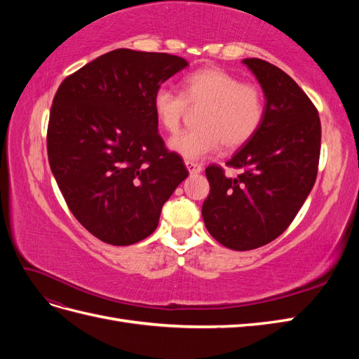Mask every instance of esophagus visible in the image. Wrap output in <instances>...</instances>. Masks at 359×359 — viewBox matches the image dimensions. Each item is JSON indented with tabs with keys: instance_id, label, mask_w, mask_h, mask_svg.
Segmentation results:
<instances>
[{
	"instance_id": "esophagus-1",
	"label": "esophagus",
	"mask_w": 359,
	"mask_h": 359,
	"mask_svg": "<svg viewBox=\"0 0 359 359\" xmlns=\"http://www.w3.org/2000/svg\"><path fill=\"white\" fill-rule=\"evenodd\" d=\"M186 168L190 173H199L202 170V165H199V163H196V161H190V160H186Z\"/></svg>"
}]
</instances>
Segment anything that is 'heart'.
I'll use <instances>...</instances> for the list:
<instances>
[{
	"instance_id": "b5f03b06",
	"label": "heart",
	"mask_w": 359,
	"mask_h": 359,
	"mask_svg": "<svg viewBox=\"0 0 359 359\" xmlns=\"http://www.w3.org/2000/svg\"><path fill=\"white\" fill-rule=\"evenodd\" d=\"M191 109L199 127L170 139L169 147L189 160H199L220 148L233 151L253 139L265 116L264 95L256 85L243 83L220 67L194 70L181 82V93L161 86L153 111L166 132L175 135Z\"/></svg>"
}]
</instances>
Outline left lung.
<instances>
[{"instance_id":"8db88e82","label":"left lung","mask_w":359,"mask_h":359,"mask_svg":"<svg viewBox=\"0 0 359 359\" xmlns=\"http://www.w3.org/2000/svg\"><path fill=\"white\" fill-rule=\"evenodd\" d=\"M265 94V116L257 133L226 163L241 169H205L210 194L202 205L206 229L222 245L245 252L283 233L306 202L318 177L320 119L298 83L259 58L243 60Z\"/></svg>"}]
</instances>
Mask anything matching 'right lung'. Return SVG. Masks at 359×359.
I'll return each instance as SVG.
<instances>
[{"mask_svg": "<svg viewBox=\"0 0 359 359\" xmlns=\"http://www.w3.org/2000/svg\"><path fill=\"white\" fill-rule=\"evenodd\" d=\"M189 62L115 49L67 76L53 97L48 157L73 215L112 245L156 231L163 205L189 177L158 135L153 97Z\"/></svg>", "mask_w": 359, "mask_h": 359, "instance_id": "1", "label": "right lung"}]
</instances>
